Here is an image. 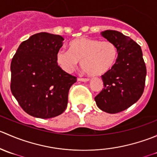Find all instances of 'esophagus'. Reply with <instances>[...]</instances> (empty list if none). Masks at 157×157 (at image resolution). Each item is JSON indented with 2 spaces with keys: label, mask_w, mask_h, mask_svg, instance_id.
I'll return each mask as SVG.
<instances>
[{
  "label": "esophagus",
  "mask_w": 157,
  "mask_h": 157,
  "mask_svg": "<svg viewBox=\"0 0 157 157\" xmlns=\"http://www.w3.org/2000/svg\"><path fill=\"white\" fill-rule=\"evenodd\" d=\"M79 81H82V82H87L90 80L89 78H78Z\"/></svg>",
  "instance_id": "esophagus-1"
}]
</instances>
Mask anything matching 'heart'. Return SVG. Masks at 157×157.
<instances>
[{
  "label": "heart",
  "mask_w": 157,
  "mask_h": 157,
  "mask_svg": "<svg viewBox=\"0 0 157 157\" xmlns=\"http://www.w3.org/2000/svg\"><path fill=\"white\" fill-rule=\"evenodd\" d=\"M118 52L110 41L81 37L70 43L69 50L57 52L56 61L66 73H71L81 61V67L90 76H101L115 66Z\"/></svg>",
  "instance_id": "1"
}]
</instances>
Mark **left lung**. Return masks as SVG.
I'll return each instance as SVG.
<instances>
[{"label": "left lung", "instance_id": "left-lung-1", "mask_svg": "<svg viewBox=\"0 0 157 157\" xmlns=\"http://www.w3.org/2000/svg\"><path fill=\"white\" fill-rule=\"evenodd\" d=\"M118 52L115 66L102 76L104 88L95 97L101 110L110 114L122 112L137 102L144 93L147 68L141 48L128 36L115 30L101 33Z\"/></svg>", "mask_w": 157, "mask_h": 157}]
</instances>
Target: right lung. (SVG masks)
I'll return each mask as SVG.
<instances>
[{"label":"right lung","mask_w":157,"mask_h":157,"mask_svg":"<svg viewBox=\"0 0 157 157\" xmlns=\"http://www.w3.org/2000/svg\"><path fill=\"white\" fill-rule=\"evenodd\" d=\"M63 41L59 35L36 33L20 44L11 61V92L32 116L54 118L67 108L69 90L77 77L56 61Z\"/></svg>","instance_id":"obj_1"}]
</instances>
